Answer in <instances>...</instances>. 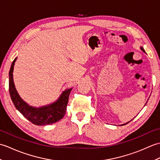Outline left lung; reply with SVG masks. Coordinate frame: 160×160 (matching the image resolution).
Listing matches in <instances>:
<instances>
[{
	"instance_id": "8db88e82",
	"label": "left lung",
	"mask_w": 160,
	"mask_h": 160,
	"mask_svg": "<svg viewBox=\"0 0 160 160\" xmlns=\"http://www.w3.org/2000/svg\"><path fill=\"white\" fill-rule=\"evenodd\" d=\"M141 49H142V51H143V52H144V49H143V48H142V47H141ZM128 122H127V123H125V124H122V125H125V124H128Z\"/></svg>"
}]
</instances>
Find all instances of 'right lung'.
Listing matches in <instances>:
<instances>
[{"label":"right lung","instance_id":"obj_1","mask_svg":"<svg viewBox=\"0 0 160 160\" xmlns=\"http://www.w3.org/2000/svg\"><path fill=\"white\" fill-rule=\"evenodd\" d=\"M16 60V58L13 61L9 73V91L11 99L16 109H18L24 117L35 125L43 126L51 124L59 121L66 113L67 106L71 89L64 91L59 99L52 104L40 108L29 106L20 98L13 83V71Z\"/></svg>","mask_w":160,"mask_h":160}]
</instances>
